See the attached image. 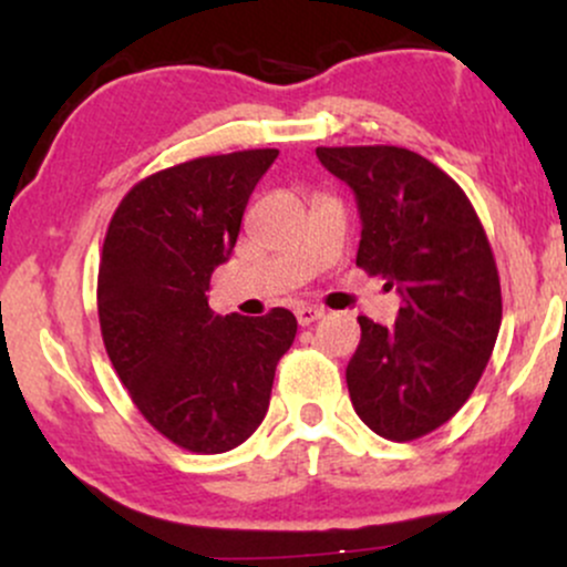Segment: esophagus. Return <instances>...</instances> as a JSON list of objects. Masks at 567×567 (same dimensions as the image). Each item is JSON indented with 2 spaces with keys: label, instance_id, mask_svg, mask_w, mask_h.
<instances>
[{
  "label": "esophagus",
  "instance_id": "34e87169",
  "mask_svg": "<svg viewBox=\"0 0 567 567\" xmlns=\"http://www.w3.org/2000/svg\"><path fill=\"white\" fill-rule=\"evenodd\" d=\"M296 317H298V324H301V328H306V324L320 320L322 309H315V306H298Z\"/></svg>",
  "mask_w": 567,
  "mask_h": 567
}]
</instances>
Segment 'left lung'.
I'll use <instances>...</instances> for the list:
<instances>
[{
    "label": "left lung",
    "instance_id": "1",
    "mask_svg": "<svg viewBox=\"0 0 567 567\" xmlns=\"http://www.w3.org/2000/svg\"><path fill=\"white\" fill-rule=\"evenodd\" d=\"M317 157L357 194V266L402 296L392 328L357 317L351 405L381 437L419 440L458 413L496 347L491 243L464 188L410 148L320 146Z\"/></svg>",
    "mask_w": 567,
    "mask_h": 567
}]
</instances>
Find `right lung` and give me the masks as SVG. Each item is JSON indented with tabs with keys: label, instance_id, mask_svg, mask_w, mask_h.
<instances>
[{
	"label": "right lung",
	"instance_id": "1",
	"mask_svg": "<svg viewBox=\"0 0 567 567\" xmlns=\"http://www.w3.org/2000/svg\"><path fill=\"white\" fill-rule=\"evenodd\" d=\"M277 154L247 148L146 175L109 220L97 266L103 347L143 419L184 451L226 453L256 432L296 338L288 309L216 317L205 296Z\"/></svg>",
	"mask_w": 567,
	"mask_h": 567
}]
</instances>
